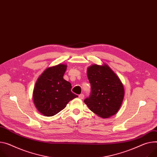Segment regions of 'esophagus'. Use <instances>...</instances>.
<instances>
[{
	"mask_svg": "<svg viewBox=\"0 0 157 157\" xmlns=\"http://www.w3.org/2000/svg\"><path fill=\"white\" fill-rule=\"evenodd\" d=\"M78 98H79V99H83V98H84V95H83V94H80V95H78Z\"/></svg>",
	"mask_w": 157,
	"mask_h": 157,
	"instance_id": "esophagus-1",
	"label": "esophagus"
}]
</instances>
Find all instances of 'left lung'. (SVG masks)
<instances>
[{"mask_svg": "<svg viewBox=\"0 0 157 157\" xmlns=\"http://www.w3.org/2000/svg\"><path fill=\"white\" fill-rule=\"evenodd\" d=\"M90 94L84 102L91 111L102 118L110 117L119 109L123 101V83L107 65H93L87 69Z\"/></svg>", "mask_w": 157, "mask_h": 157, "instance_id": "8db88e82", "label": "left lung"}]
</instances>
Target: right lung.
<instances>
[{"label":"right lung","mask_w":157,"mask_h":157,"mask_svg":"<svg viewBox=\"0 0 157 157\" xmlns=\"http://www.w3.org/2000/svg\"><path fill=\"white\" fill-rule=\"evenodd\" d=\"M67 65L48 68L38 78L33 92L36 107L42 114L52 116L63 110L69 101L78 95L71 92V83L63 77Z\"/></svg>","instance_id":"obj_1"}]
</instances>
